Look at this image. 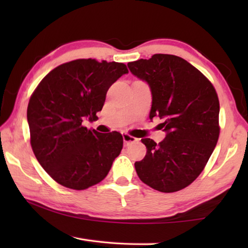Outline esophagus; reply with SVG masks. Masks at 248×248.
Here are the masks:
<instances>
[{
    "label": "esophagus",
    "instance_id": "34e87169",
    "mask_svg": "<svg viewBox=\"0 0 248 248\" xmlns=\"http://www.w3.org/2000/svg\"><path fill=\"white\" fill-rule=\"evenodd\" d=\"M123 138H124V143L125 146H128V145H130L131 143H134V142L138 141L137 138L129 136V134H127V133H124L123 134Z\"/></svg>",
    "mask_w": 248,
    "mask_h": 248
}]
</instances>
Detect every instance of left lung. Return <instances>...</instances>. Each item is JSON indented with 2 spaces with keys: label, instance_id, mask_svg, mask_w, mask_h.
Wrapping results in <instances>:
<instances>
[{
  "label": "left lung",
  "instance_id": "1",
  "mask_svg": "<svg viewBox=\"0 0 248 248\" xmlns=\"http://www.w3.org/2000/svg\"><path fill=\"white\" fill-rule=\"evenodd\" d=\"M134 77L152 94L150 119L159 117L165 139L144 138L146 155L134 163L139 178L153 189L175 192L198 177L219 139L220 104L215 87L184 59L156 53L129 62Z\"/></svg>",
  "mask_w": 248,
  "mask_h": 248
}]
</instances>
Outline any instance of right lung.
I'll use <instances>...</instances> for the list:
<instances>
[{
    "instance_id": "obj_1",
    "label": "right lung",
    "mask_w": 248,
    "mask_h": 248,
    "mask_svg": "<svg viewBox=\"0 0 248 248\" xmlns=\"http://www.w3.org/2000/svg\"><path fill=\"white\" fill-rule=\"evenodd\" d=\"M128 69L118 62L78 59L53 69L29 99L31 144L43 169L62 186L86 189L106 177L121 152L123 136L83 125L96 120L109 87Z\"/></svg>"
}]
</instances>
